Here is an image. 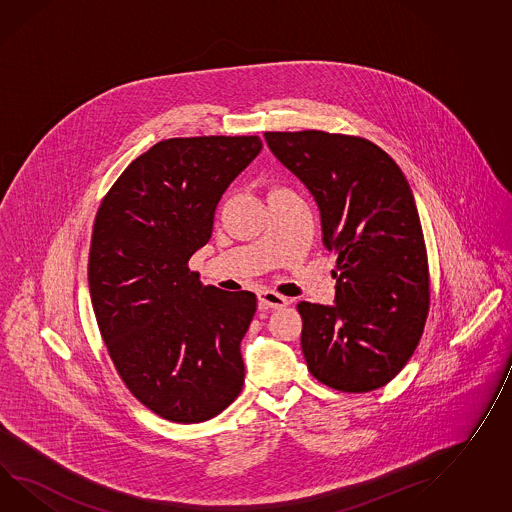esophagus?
<instances>
[{
  "mask_svg": "<svg viewBox=\"0 0 512 512\" xmlns=\"http://www.w3.org/2000/svg\"><path fill=\"white\" fill-rule=\"evenodd\" d=\"M259 303H261L262 307H266V309H285L288 305V300L285 296H281V294H277L274 290H262L259 292Z\"/></svg>",
  "mask_w": 512,
  "mask_h": 512,
  "instance_id": "obj_1",
  "label": "esophagus"
}]
</instances>
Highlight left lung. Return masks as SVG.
I'll use <instances>...</instances> for the list:
<instances>
[{
  "label": "left lung",
  "mask_w": 512,
  "mask_h": 512,
  "mask_svg": "<svg viewBox=\"0 0 512 512\" xmlns=\"http://www.w3.org/2000/svg\"><path fill=\"white\" fill-rule=\"evenodd\" d=\"M268 148L311 190L327 250L337 257L335 307L301 301V351L340 392L385 387L411 359L429 312V264L411 187L362 137L268 131Z\"/></svg>",
  "instance_id": "obj_1"
}]
</instances>
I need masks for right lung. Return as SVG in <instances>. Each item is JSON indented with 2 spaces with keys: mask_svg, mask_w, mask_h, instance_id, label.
Wrapping results in <instances>:
<instances>
[{
  "mask_svg": "<svg viewBox=\"0 0 512 512\" xmlns=\"http://www.w3.org/2000/svg\"><path fill=\"white\" fill-rule=\"evenodd\" d=\"M261 138L161 140L101 200L88 287L101 338L125 387L175 424L211 420L244 385L240 342L257 309L248 290L203 287L190 272L225 188Z\"/></svg>",
  "mask_w": 512,
  "mask_h": 512,
  "instance_id": "add662e5",
  "label": "right lung"
}]
</instances>
